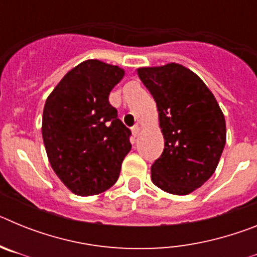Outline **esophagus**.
I'll use <instances>...</instances> for the list:
<instances>
[{
  "label": "esophagus",
  "mask_w": 257,
  "mask_h": 257,
  "mask_svg": "<svg viewBox=\"0 0 257 257\" xmlns=\"http://www.w3.org/2000/svg\"><path fill=\"white\" fill-rule=\"evenodd\" d=\"M131 131H133L134 138H138V135H139V133H140V127L138 126V124H135V126H134L133 128H131Z\"/></svg>",
  "instance_id": "34e87169"
}]
</instances>
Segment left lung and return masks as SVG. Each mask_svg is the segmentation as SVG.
<instances>
[{"instance_id": "obj_1", "label": "left lung", "mask_w": 257, "mask_h": 257, "mask_svg": "<svg viewBox=\"0 0 257 257\" xmlns=\"http://www.w3.org/2000/svg\"><path fill=\"white\" fill-rule=\"evenodd\" d=\"M138 74L156 100L165 139L152 181L171 194H189L216 170L226 142L224 114L205 82L183 65L139 68Z\"/></svg>"}]
</instances>
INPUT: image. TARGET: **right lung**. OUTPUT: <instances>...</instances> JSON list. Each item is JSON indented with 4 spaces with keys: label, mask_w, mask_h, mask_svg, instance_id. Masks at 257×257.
Wrapping results in <instances>:
<instances>
[{
    "label": "right lung",
    "mask_w": 257,
    "mask_h": 257,
    "mask_svg": "<svg viewBox=\"0 0 257 257\" xmlns=\"http://www.w3.org/2000/svg\"><path fill=\"white\" fill-rule=\"evenodd\" d=\"M124 70L86 60L69 70L49 95L42 138L52 170L78 196L105 192L117 181L131 151V131L109 104Z\"/></svg>",
    "instance_id": "add662e5"
}]
</instances>
